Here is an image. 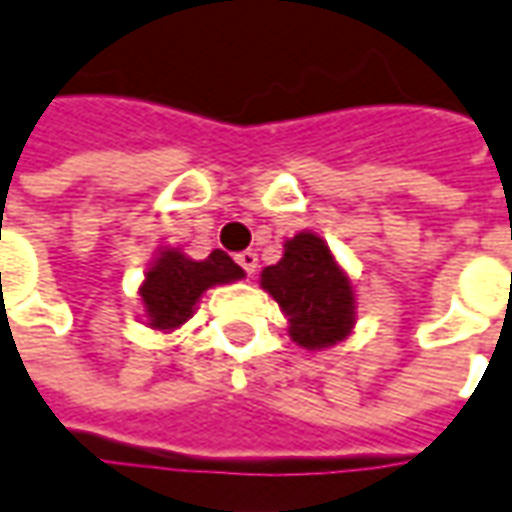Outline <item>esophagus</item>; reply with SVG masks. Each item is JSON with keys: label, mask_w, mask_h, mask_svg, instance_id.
<instances>
[{"label": "esophagus", "mask_w": 512, "mask_h": 512, "mask_svg": "<svg viewBox=\"0 0 512 512\" xmlns=\"http://www.w3.org/2000/svg\"><path fill=\"white\" fill-rule=\"evenodd\" d=\"M236 264L250 276V273L256 270V264H259V256H256L253 250H242V253H236Z\"/></svg>", "instance_id": "obj_1"}]
</instances>
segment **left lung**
Masks as SVG:
<instances>
[{
  "mask_svg": "<svg viewBox=\"0 0 512 512\" xmlns=\"http://www.w3.org/2000/svg\"><path fill=\"white\" fill-rule=\"evenodd\" d=\"M262 287L279 301L290 338L304 349L335 346L355 327L352 281L315 233L287 239L281 262L262 270Z\"/></svg>",
  "mask_w": 512,
  "mask_h": 512,
  "instance_id": "obj_1",
  "label": "left lung"
}]
</instances>
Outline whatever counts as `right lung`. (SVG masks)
I'll return each instance as SVG.
<instances>
[{
	"label": "right lung",
	"instance_id": "1",
	"mask_svg": "<svg viewBox=\"0 0 512 512\" xmlns=\"http://www.w3.org/2000/svg\"><path fill=\"white\" fill-rule=\"evenodd\" d=\"M245 276L225 250H214L208 259L194 262L177 248L160 250L146 281L140 284V301L149 318V327L174 329L185 324L200 296L214 284H228Z\"/></svg>",
	"mask_w": 512,
	"mask_h": 512
}]
</instances>
